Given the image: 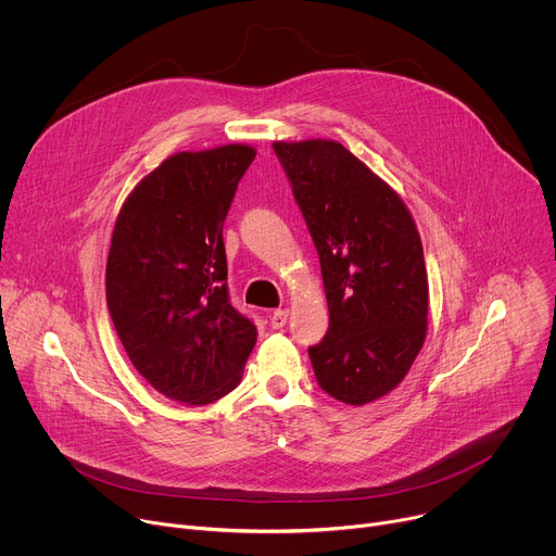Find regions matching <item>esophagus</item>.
Segmentation results:
<instances>
[{
  "label": "esophagus",
  "instance_id": "obj_1",
  "mask_svg": "<svg viewBox=\"0 0 556 556\" xmlns=\"http://www.w3.org/2000/svg\"><path fill=\"white\" fill-rule=\"evenodd\" d=\"M288 321V309H275L273 316H270V326L273 330H281Z\"/></svg>",
  "mask_w": 556,
  "mask_h": 556
}]
</instances>
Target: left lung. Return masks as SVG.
<instances>
[{
  "label": "left lung",
  "instance_id": "8db88e82",
  "mask_svg": "<svg viewBox=\"0 0 556 556\" xmlns=\"http://www.w3.org/2000/svg\"><path fill=\"white\" fill-rule=\"evenodd\" d=\"M319 253L330 328L307 350L319 387L345 405L382 399L427 337L429 281L416 222L337 140L273 142Z\"/></svg>",
  "mask_w": 556,
  "mask_h": 556
}]
</instances>
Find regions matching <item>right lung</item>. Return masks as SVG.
Returning <instances> with one entry per match:
<instances>
[{
	"label": "right lung",
	"instance_id": "1",
	"mask_svg": "<svg viewBox=\"0 0 556 556\" xmlns=\"http://www.w3.org/2000/svg\"><path fill=\"white\" fill-rule=\"evenodd\" d=\"M251 144L180 151L121 206L105 270L108 307L138 374L167 399L208 405L232 391L257 328L228 301L222 226Z\"/></svg>",
	"mask_w": 556,
	"mask_h": 556
}]
</instances>
